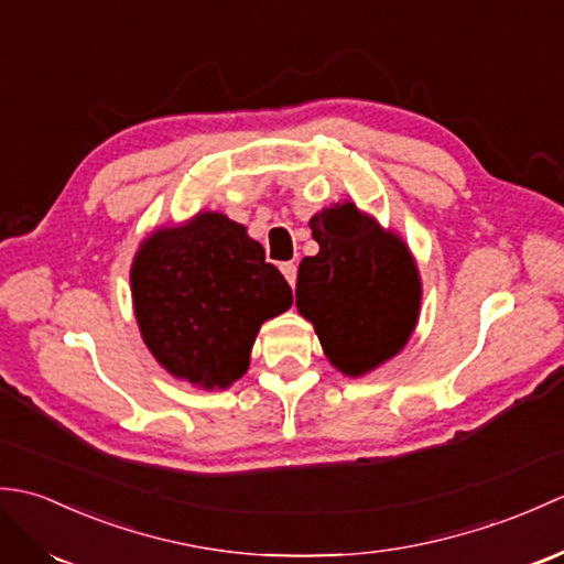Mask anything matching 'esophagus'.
Segmentation results:
<instances>
[{"instance_id": "34e87169", "label": "esophagus", "mask_w": 564, "mask_h": 564, "mask_svg": "<svg viewBox=\"0 0 564 564\" xmlns=\"http://www.w3.org/2000/svg\"><path fill=\"white\" fill-rule=\"evenodd\" d=\"M281 271H283V275H285V281H289L291 285H295V275H297V267L293 261H289V263H281Z\"/></svg>"}]
</instances>
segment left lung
<instances>
[{
	"instance_id": "1",
	"label": "left lung",
	"mask_w": 564,
	"mask_h": 564,
	"mask_svg": "<svg viewBox=\"0 0 564 564\" xmlns=\"http://www.w3.org/2000/svg\"><path fill=\"white\" fill-rule=\"evenodd\" d=\"M319 251L297 269L295 305L344 376H366L412 337L422 281L410 249L354 203L310 220Z\"/></svg>"
}]
</instances>
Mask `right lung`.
<instances>
[{
    "instance_id": "obj_1",
    "label": "right lung",
    "mask_w": 564,
    "mask_h": 564,
    "mask_svg": "<svg viewBox=\"0 0 564 564\" xmlns=\"http://www.w3.org/2000/svg\"><path fill=\"white\" fill-rule=\"evenodd\" d=\"M130 289L158 364L206 390L242 378L259 327L293 305L263 247L223 213L154 230L133 259Z\"/></svg>"
}]
</instances>
